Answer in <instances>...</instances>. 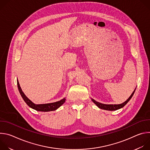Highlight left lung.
<instances>
[{
    "mask_svg": "<svg viewBox=\"0 0 150 150\" xmlns=\"http://www.w3.org/2000/svg\"><path fill=\"white\" fill-rule=\"evenodd\" d=\"M135 90L134 91L132 94L131 95V96L129 98H128V99L126 101H125L124 103L120 104H104L98 103L93 99H92V101L100 109H101L103 110H110V111L116 110L117 109L122 108L123 107H124L127 103V102L131 100V98L133 96V95L135 93Z\"/></svg>",
    "mask_w": 150,
    "mask_h": 150,
    "instance_id": "left-lung-1",
    "label": "left lung"
}]
</instances>
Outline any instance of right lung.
<instances>
[{"mask_svg": "<svg viewBox=\"0 0 150 150\" xmlns=\"http://www.w3.org/2000/svg\"><path fill=\"white\" fill-rule=\"evenodd\" d=\"M17 85L18 88L19 90V91L20 93L21 96H22L23 98L24 99V101L27 104V105L30 107L31 108L40 112H50V111H53L58 109L60 106H61L64 103H65L66 99L65 98H63L60 101L52 103H48V104H35L33 103L31 100H30L24 94V93L23 92L22 90H21L19 83L18 82V81H17Z\"/></svg>", "mask_w": 150, "mask_h": 150, "instance_id": "1", "label": "right lung"}]
</instances>
